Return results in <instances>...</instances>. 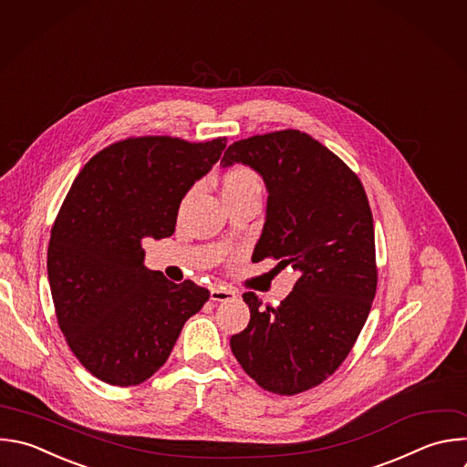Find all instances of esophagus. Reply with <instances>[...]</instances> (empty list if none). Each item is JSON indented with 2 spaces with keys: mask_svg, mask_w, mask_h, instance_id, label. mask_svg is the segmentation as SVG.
Returning a JSON list of instances; mask_svg holds the SVG:
<instances>
[{
  "mask_svg": "<svg viewBox=\"0 0 467 467\" xmlns=\"http://www.w3.org/2000/svg\"><path fill=\"white\" fill-rule=\"evenodd\" d=\"M234 298H238V293L231 287H223V285L211 287V300L225 302V300H234Z\"/></svg>",
  "mask_w": 467,
  "mask_h": 467,
  "instance_id": "34e87169",
  "label": "esophagus"
}]
</instances>
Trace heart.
Segmentation results:
<instances>
[{
    "mask_svg": "<svg viewBox=\"0 0 467 467\" xmlns=\"http://www.w3.org/2000/svg\"><path fill=\"white\" fill-rule=\"evenodd\" d=\"M220 187H222L223 200L240 198V196L260 198L262 189H264L260 176L247 167H234V169L227 171L222 178Z\"/></svg>",
    "mask_w": 467,
    "mask_h": 467,
    "instance_id": "1",
    "label": "heart"
}]
</instances>
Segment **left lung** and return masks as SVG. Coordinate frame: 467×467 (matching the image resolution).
<instances>
[{"instance_id": "8db88e82", "label": "left lung", "mask_w": 467, "mask_h": 467, "mask_svg": "<svg viewBox=\"0 0 467 467\" xmlns=\"http://www.w3.org/2000/svg\"><path fill=\"white\" fill-rule=\"evenodd\" d=\"M236 163L267 191L253 260L271 256L298 278L278 307L244 293L251 319L231 350L264 390L293 396L332 376L365 327L378 284L374 220L359 178L307 133L236 140L222 167Z\"/></svg>"}]
</instances>
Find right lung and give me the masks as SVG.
Returning <instances> with one entry per match:
<instances>
[{
    "instance_id": "add662e5",
    "label": "right lung",
    "mask_w": 467,
    "mask_h": 467,
    "mask_svg": "<svg viewBox=\"0 0 467 467\" xmlns=\"http://www.w3.org/2000/svg\"><path fill=\"white\" fill-rule=\"evenodd\" d=\"M225 144L128 139L99 151L71 185L51 231L47 275L60 330L100 381H146L209 300V289L148 269L142 240L174 233L182 200Z\"/></svg>"
}]
</instances>
